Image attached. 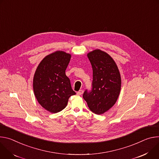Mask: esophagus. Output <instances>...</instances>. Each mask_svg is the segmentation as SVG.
Segmentation results:
<instances>
[{
    "label": "esophagus",
    "instance_id": "obj_1",
    "mask_svg": "<svg viewBox=\"0 0 159 159\" xmlns=\"http://www.w3.org/2000/svg\"><path fill=\"white\" fill-rule=\"evenodd\" d=\"M83 93V90H80L78 92H77V94L79 95H81Z\"/></svg>",
    "mask_w": 159,
    "mask_h": 159
}]
</instances>
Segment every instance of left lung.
<instances>
[{"label":"left lung","instance_id":"1","mask_svg":"<svg viewBox=\"0 0 159 159\" xmlns=\"http://www.w3.org/2000/svg\"><path fill=\"white\" fill-rule=\"evenodd\" d=\"M93 69L91 91L86 90L83 97L92 112L102 114L116 103L120 91L121 78L113 59L99 49L87 54Z\"/></svg>","mask_w":159,"mask_h":159}]
</instances>
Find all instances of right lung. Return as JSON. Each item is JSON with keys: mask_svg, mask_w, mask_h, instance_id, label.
<instances>
[{"mask_svg": "<svg viewBox=\"0 0 159 159\" xmlns=\"http://www.w3.org/2000/svg\"><path fill=\"white\" fill-rule=\"evenodd\" d=\"M70 57L63 51L52 53L40 62L35 71L33 83L34 95L41 106L52 113L63 110L69 98L76 94L65 73Z\"/></svg>", "mask_w": 159, "mask_h": 159, "instance_id": "obj_1", "label": "right lung"}]
</instances>
